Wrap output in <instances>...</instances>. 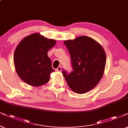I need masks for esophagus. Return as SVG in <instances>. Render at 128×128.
<instances>
[{
    "label": "esophagus",
    "instance_id": "34e87169",
    "mask_svg": "<svg viewBox=\"0 0 128 128\" xmlns=\"http://www.w3.org/2000/svg\"><path fill=\"white\" fill-rule=\"evenodd\" d=\"M61 70H62V68H61V67H58L57 69L56 70V71H58V72H60V71H61Z\"/></svg>",
    "mask_w": 128,
    "mask_h": 128
}]
</instances>
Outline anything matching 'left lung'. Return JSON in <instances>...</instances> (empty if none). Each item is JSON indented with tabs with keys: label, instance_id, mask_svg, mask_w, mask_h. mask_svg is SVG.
<instances>
[{
	"label": "left lung",
	"instance_id": "obj_1",
	"mask_svg": "<svg viewBox=\"0 0 128 128\" xmlns=\"http://www.w3.org/2000/svg\"><path fill=\"white\" fill-rule=\"evenodd\" d=\"M71 56L72 71L62 74L74 92L84 94L93 89L102 77L106 54L101 44L91 37L81 36L64 42Z\"/></svg>",
	"mask_w": 128,
	"mask_h": 128
}]
</instances>
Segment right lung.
<instances>
[{"instance_id": "1", "label": "right lung", "mask_w": 128, "mask_h": 128, "mask_svg": "<svg viewBox=\"0 0 128 128\" xmlns=\"http://www.w3.org/2000/svg\"><path fill=\"white\" fill-rule=\"evenodd\" d=\"M56 41L34 33L19 42L14 53V64L22 80L30 86H38L48 82L54 70L47 52Z\"/></svg>"}]
</instances>
